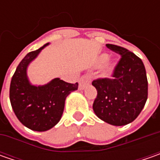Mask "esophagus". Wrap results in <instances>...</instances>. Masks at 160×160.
Returning a JSON list of instances; mask_svg holds the SVG:
<instances>
[{"label": "esophagus", "instance_id": "34e87169", "mask_svg": "<svg viewBox=\"0 0 160 160\" xmlns=\"http://www.w3.org/2000/svg\"><path fill=\"white\" fill-rule=\"evenodd\" d=\"M92 81V77L90 75H84L83 77L80 78V81H79V89L83 90L84 87L89 84Z\"/></svg>", "mask_w": 160, "mask_h": 160}]
</instances>
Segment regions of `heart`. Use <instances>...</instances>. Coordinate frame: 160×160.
<instances>
[{"label":"heart","instance_id":"obj_1","mask_svg":"<svg viewBox=\"0 0 160 160\" xmlns=\"http://www.w3.org/2000/svg\"><path fill=\"white\" fill-rule=\"evenodd\" d=\"M105 59H106V56H103V57H102V61H104Z\"/></svg>","mask_w":160,"mask_h":160}]
</instances>
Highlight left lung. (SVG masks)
<instances>
[{"mask_svg":"<svg viewBox=\"0 0 160 160\" xmlns=\"http://www.w3.org/2000/svg\"><path fill=\"white\" fill-rule=\"evenodd\" d=\"M106 46L121 58L114 68L113 78L92 81L97 90L92 108L96 116L108 124L125 126L138 117L146 103V70L142 59L127 49L115 44Z\"/></svg>","mask_w":160,"mask_h":160,"instance_id":"8db88e82","label":"left lung"}]
</instances>
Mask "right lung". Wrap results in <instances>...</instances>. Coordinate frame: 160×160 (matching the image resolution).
I'll return each instance as SVG.
<instances>
[{
    "label": "right lung",
    "instance_id": "add662e5",
    "mask_svg": "<svg viewBox=\"0 0 160 160\" xmlns=\"http://www.w3.org/2000/svg\"><path fill=\"white\" fill-rule=\"evenodd\" d=\"M48 44L26 55L17 67L9 87V100L18 119L37 132L47 131L58 124L67 96L78 88L77 83H67L59 78L40 86L30 83L27 75L28 65Z\"/></svg>",
    "mask_w": 160,
    "mask_h": 160
}]
</instances>
